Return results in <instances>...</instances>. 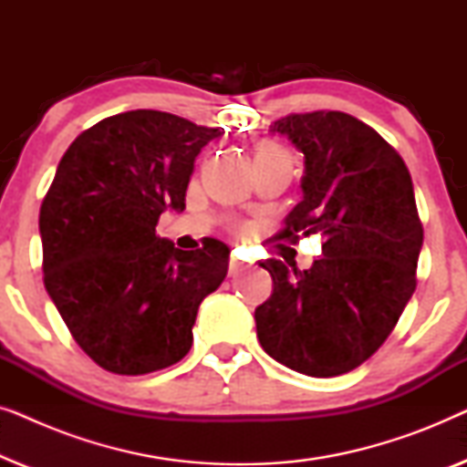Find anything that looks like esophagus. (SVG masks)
Wrapping results in <instances>:
<instances>
[{
  "instance_id": "1",
  "label": "esophagus",
  "mask_w": 467,
  "mask_h": 467,
  "mask_svg": "<svg viewBox=\"0 0 467 467\" xmlns=\"http://www.w3.org/2000/svg\"><path fill=\"white\" fill-rule=\"evenodd\" d=\"M246 267H251V265L244 264V261H240L238 257H235V254H232V257H229V274H232V276H235V274H240L242 270H246Z\"/></svg>"
}]
</instances>
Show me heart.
<instances>
[{"label":"heart","instance_id":"heart-1","mask_svg":"<svg viewBox=\"0 0 467 467\" xmlns=\"http://www.w3.org/2000/svg\"><path fill=\"white\" fill-rule=\"evenodd\" d=\"M261 152H280L276 146H272V144H264V146H259V150H257V155H261Z\"/></svg>","mask_w":467,"mask_h":467}]
</instances>
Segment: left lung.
Segmentation results:
<instances>
[{"label":"left lung","mask_w":467,"mask_h":467,"mask_svg":"<svg viewBox=\"0 0 467 467\" xmlns=\"http://www.w3.org/2000/svg\"><path fill=\"white\" fill-rule=\"evenodd\" d=\"M270 131L304 155L302 202L278 238L321 234L325 244L304 272L261 261L274 289L254 310L257 337L299 374H347L382 347L417 289L423 227L410 171L350 114H291Z\"/></svg>","instance_id":"obj_1"}]
</instances>
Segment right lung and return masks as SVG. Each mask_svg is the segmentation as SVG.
<instances>
[{
  "mask_svg": "<svg viewBox=\"0 0 467 467\" xmlns=\"http://www.w3.org/2000/svg\"><path fill=\"white\" fill-rule=\"evenodd\" d=\"M221 131L159 110L99 120L69 144L40 208L44 286L78 347L108 372L174 366L193 344L203 297L227 276L229 248L181 251L159 238L182 213L195 157Z\"/></svg>",
  "mask_w": 467,
  "mask_h": 467,
  "instance_id": "right-lung-1",
  "label": "right lung"
}]
</instances>
